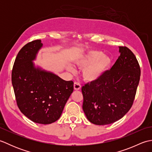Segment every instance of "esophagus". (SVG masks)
Instances as JSON below:
<instances>
[{"label":"esophagus","mask_w":152,"mask_h":152,"mask_svg":"<svg viewBox=\"0 0 152 152\" xmlns=\"http://www.w3.org/2000/svg\"><path fill=\"white\" fill-rule=\"evenodd\" d=\"M81 88V85L79 82H75L74 83V89L75 90H79Z\"/></svg>","instance_id":"34e87169"}]
</instances>
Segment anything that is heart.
Returning <instances> with one entry per match:
<instances>
[{"label": "heart", "mask_w": 152, "mask_h": 152, "mask_svg": "<svg viewBox=\"0 0 152 152\" xmlns=\"http://www.w3.org/2000/svg\"><path fill=\"white\" fill-rule=\"evenodd\" d=\"M76 64L83 69V77L88 82H95L101 79L112 64L108 56L102 54L99 50H90L76 61ZM70 70H73L70 67Z\"/></svg>", "instance_id": "obj_1"}]
</instances>
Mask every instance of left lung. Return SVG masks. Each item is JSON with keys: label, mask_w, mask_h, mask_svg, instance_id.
<instances>
[{"label": "left lung", "mask_w": 152, "mask_h": 152, "mask_svg": "<svg viewBox=\"0 0 152 152\" xmlns=\"http://www.w3.org/2000/svg\"><path fill=\"white\" fill-rule=\"evenodd\" d=\"M120 56L111 69L95 82L82 88L83 110L92 124H112L127 114L133 104L140 68L131 50L119 46Z\"/></svg>", "instance_id": "8db88e82"}]
</instances>
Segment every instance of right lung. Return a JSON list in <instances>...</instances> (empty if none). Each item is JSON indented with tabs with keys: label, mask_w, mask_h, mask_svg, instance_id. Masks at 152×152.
<instances>
[{
	"label": "right lung",
	"mask_w": 152,
	"mask_h": 152,
	"mask_svg": "<svg viewBox=\"0 0 152 152\" xmlns=\"http://www.w3.org/2000/svg\"><path fill=\"white\" fill-rule=\"evenodd\" d=\"M42 46L40 40L25 44L13 66L12 83L19 109L37 124H50L62 114L74 90V82L34 66L33 60Z\"/></svg>",
	"instance_id": "obj_1"
}]
</instances>
